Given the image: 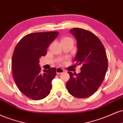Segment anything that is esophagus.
I'll return each mask as SVG.
<instances>
[{"label": "esophagus", "mask_w": 123, "mask_h": 123, "mask_svg": "<svg viewBox=\"0 0 123 123\" xmlns=\"http://www.w3.org/2000/svg\"><path fill=\"white\" fill-rule=\"evenodd\" d=\"M64 70H63V69L61 68H56V73H57V74H60L64 73Z\"/></svg>", "instance_id": "34e87169"}]
</instances>
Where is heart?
<instances>
[{"label": "heart", "instance_id": "obj_1", "mask_svg": "<svg viewBox=\"0 0 123 123\" xmlns=\"http://www.w3.org/2000/svg\"><path fill=\"white\" fill-rule=\"evenodd\" d=\"M72 40V39L70 38V37H63V38L62 39V41H63V40Z\"/></svg>", "mask_w": 123, "mask_h": 123}]
</instances>
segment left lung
Masks as SVG:
<instances>
[{
	"mask_svg": "<svg viewBox=\"0 0 123 123\" xmlns=\"http://www.w3.org/2000/svg\"><path fill=\"white\" fill-rule=\"evenodd\" d=\"M70 31L77 44L74 62L82 67L78 74L68 72L70 78L66 87L73 96L85 98L93 95L103 82L108 66L107 56L101 41L92 32L80 28Z\"/></svg>",
	"mask_w": 123,
	"mask_h": 123,
	"instance_id": "obj_1",
	"label": "left lung"
}]
</instances>
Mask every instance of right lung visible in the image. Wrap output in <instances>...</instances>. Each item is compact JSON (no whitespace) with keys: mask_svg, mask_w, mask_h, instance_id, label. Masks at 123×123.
Returning <instances> with one entry per match:
<instances>
[{"mask_svg":"<svg viewBox=\"0 0 123 123\" xmlns=\"http://www.w3.org/2000/svg\"><path fill=\"white\" fill-rule=\"evenodd\" d=\"M57 31L30 33L24 36L15 48L12 57L14 79L19 90L33 100L49 94L55 68L41 72L39 59L47 53V48L58 36Z\"/></svg>","mask_w":123,"mask_h":123,"instance_id":"add662e5","label":"right lung"}]
</instances>
